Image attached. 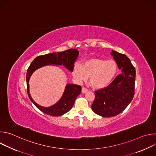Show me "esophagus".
Here are the masks:
<instances>
[{"mask_svg": "<svg viewBox=\"0 0 156 156\" xmlns=\"http://www.w3.org/2000/svg\"><path fill=\"white\" fill-rule=\"evenodd\" d=\"M87 91H88L87 89H86V88H85V87H82V90H81L82 93H87Z\"/></svg>", "mask_w": 156, "mask_h": 156, "instance_id": "34e87169", "label": "esophagus"}]
</instances>
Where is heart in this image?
<instances>
[{
  "instance_id": "1",
  "label": "heart",
  "mask_w": 156,
  "mask_h": 156,
  "mask_svg": "<svg viewBox=\"0 0 156 156\" xmlns=\"http://www.w3.org/2000/svg\"><path fill=\"white\" fill-rule=\"evenodd\" d=\"M117 70V64L113 60L91 58L84 61L82 65L75 63L72 75L78 82L86 81L90 76L93 87L102 89L112 81Z\"/></svg>"
}]
</instances>
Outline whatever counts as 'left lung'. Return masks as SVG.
<instances>
[{
	"mask_svg": "<svg viewBox=\"0 0 156 156\" xmlns=\"http://www.w3.org/2000/svg\"><path fill=\"white\" fill-rule=\"evenodd\" d=\"M122 73L107 87L95 91L91 105L96 114L103 117L117 115L131 102L135 94L136 71L129 58L115 51L110 52Z\"/></svg>",
	"mask_w": 156,
	"mask_h": 156,
	"instance_id": "8db88e82",
	"label": "left lung"
}]
</instances>
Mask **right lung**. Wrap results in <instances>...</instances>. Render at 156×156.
Wrapping results in <instances>:
<instances>
[{"mask_svg": "<svg viewBox=\"0 0 156 156\" xmlns=\"http://www.w3.org/2000/svg\"><path fill=\"white\" fill-rule=\"evenodd\" d=\"M79 52L77 49H70L61 52H53L37 57L30 64L27 73V84L28 95L31 101L34 105L44 114L52 116H60L68 112L72 108L75 99L81 93V87L77 84H67L65 86L64 92L59 99L55 104L50 107H43L32 99L30 93L29 81L32 74L38 69L47 65H63L72 72L74 63L77 60Z\"/></svg>", "mask_w": 156, "mask_h": 156, "instance_id": "add662e5", "label": "right lung"}]
</instances>
